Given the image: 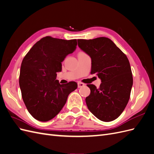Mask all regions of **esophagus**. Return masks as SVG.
<instances>
[{
  "label": "esophagus",
  "instance_id": "esophagus-1",
  "mask_svg": "<svg viewBox=\"0 0 154 154\" xmlns=\"http://www.w3.org/2000/svg\"><path fill=\"white\" fill-rule=\"evenodd\" d=\"M84 86H85V84H84V83H81V82H79V83H78V88H80V87H84Z\"/></svg>",
  "mask_w": 154,
  "mask_h": 154
}]
</instances>
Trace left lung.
Instances as JSON below:
<instances>
[{
  "mask_svg": "<svg viewBox=\"0 0 154 154\" xmlns=\"http://www.w3.org/2000/svg\"><path fill=\"white\" fill-rule=\"evenodd\" d=\"M78 45L91 58V73L101 80L97 88L87 85L91 89L85 98L88 109L101 121H113L123 112L130 99L133 78L128 59L106 37L78 39Z\"/></svg>",
  "mask_w": 154,
  "mask_h": 154,
  "instance_id": "left-lung-1",
  "label": "left lung"
}]
</instances>
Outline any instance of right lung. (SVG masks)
Masks as SVG:
<instances>
[{
	"instance_id": "right-lung-1",
	"label": "right lung",
	"mask_w": 154,
	"mask_h": 154,
	"mask_svg": "<svg viewBox=\"0 0 154 154\" xmlns=\"http://www.w3.org/2000/svg\"><path fill=\"white\" fill-rule=\"evenodd\" d=\"M76 45V39L48 36L37 42L22 60L19 76L22 97L30 114L40 122L54 118L69 94L76 89V82L60 85L56 80L57 72L62 71V62Z\"/></svg>"
}]
</instances>
